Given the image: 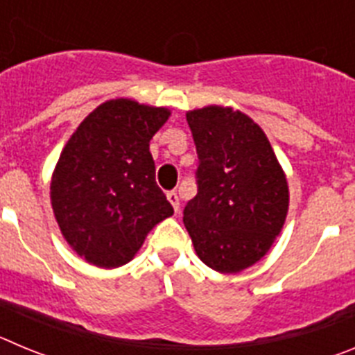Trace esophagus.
Here are the masks:
<instances>
[{
  "mask_svg": "<svg viewBox=\"0 0 355 355\" xmlns=\"http://www.w3.org/2000/svg\"><path fill=\"white\" fill-rule=\"evenodd\" d=\"M167 199H168V202L172 205V208H174V211L175 213L180 211V197H178V193H175L174 190L167 193Z\"/></svg>",
  "mask_w": 355,
  "mask_h": 355,
  "instance_id": "1",
  "label": "esophagus"
}]
</instances>
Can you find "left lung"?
I'll return each mask as SVG.
<instances>
[{
	"label": "left lung",
	"instance_id": "1",
	"mask_svg": "<svg viewBox=\"0 0 355 355\" xmlns=\"http://www.w3.org/2000/svg\"><path fill=\"white\" fill-rule=\"evenodd\" d=\"M197 158V196L183 211L197 256L236 274L268 252L288 213V183L270 142L245 114L206 106L187 114Z\"/></svg>",
	"mask_w": 355,
	"mask_h": 355
}]
</instances>
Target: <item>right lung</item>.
<instances>
[{
	"mask_svg": "<svg viewBox=\"0 0 355 355\" xmlns=\"http://www.w3.org/2000/svg\"><path fill=\"white\" fill-rule=\"evenodd\" d=\"M168 115L167 108L112 99L65 144L53 172V211L69 245L92 265H126L150 229L174 213L149 153Z\"/></svg>",
	"mask_w": 355,
	"mask_h": 355,
	"instance_id": "right-lung-1",
	"label": "right lung"
}]
</instances>
